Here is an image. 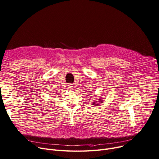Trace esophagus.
I'll use <instances>...</instances> for the list:
<instances>
[{
	"mask_svg": "<svg viewBox=\"0 0 159 159\" xmlns=\"http://www.w3.org/2000/svg\"><path fill=\"white\" fill-rule=\"evenodd\" d=\"M70 89H72V88H73V86H71V84H70V85H68V87Z\"/></svg>",
	"mask_w": 159,
	"mask_h": 159,
	"instance_id": "1",
	"label": "esophagus"
}]
</instances>
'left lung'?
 I'll list each match as a JSON object with an SVG mask.
<instances>
[{"label":"left lung","instance_id":"8db88e82","mask_svg":"<svg viewBox=\"0 0 159 159\" xmlns=\"http://www.w3.org/2000/svg\"><path fill=\"white\" fill-rule=\"evenodd\" d=\"M93 105H94V104H93Z\"/></svg>","mask_w":159,"mask_h":159}]
</instances>
